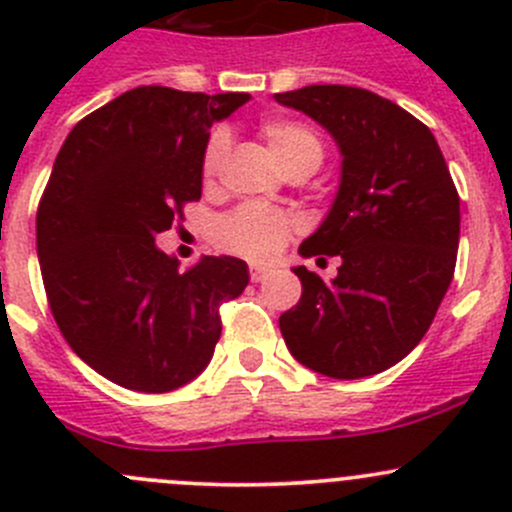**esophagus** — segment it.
<instances>
[{
    "mask_svg": "<svg viewBox=\"0 0 512 512\" xmlns=\"http://www.w3.org/2000/svg\"><path fill=\"white\" fill-rule=\"evenodd\" d=\"M267 275H270V270H267V267H250V280L252 282L267 280Z\"/></svg>",
    "mask_w": 512,
    "mask_h": 512,
    "instance_id": "esophagus-1",
    "label": "esophagus"
}]
</instances>
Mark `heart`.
Listing matches in <instances>:
<instances>
[{"label": "heart", "instance_id": "1", "mask_svg": "<svg viewBox=\"0 0 512 512\" xmlns=\"http://www.w3.org/2000/svg\"><path fill=\"white\" fill-rule=\"evenodd\" d=\"M260 133L285 175H309L322 163V141L304 123L289 121V118H267L260 123ZM225 151L227 133L223 128H215L203 151V175L208 180L218 173ZM289 232H292V220L280 210L267 208V205H242L220 220L215 227V240L227 252L262 262L270 260L285 245Z\"/></svg>", "mask_w": 512, "mask_h": 512}]
</instances>
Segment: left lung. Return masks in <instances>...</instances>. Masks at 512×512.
I'll return each instance as SVG.
<instances>
[{
  "label": "left lung",
  "mask_w": 512,
  "mask_h": 512,
  "mask_svg": "<svg viewBox=\"0 0 512 512\" xmlns=\"http://www.w3.org/2000/svg\"><path fill=\"white\" fill-rule=\"evenodd\" d=\"M334 138L339 188L299 255L339 257L334 280L292 267L297 307L280 317L289 354L329 379H364L423 339L456 270L461 200L433 133L401 106L354 86L275 94ZM324 260V257H319Z\"/></svg>",
  "instance_id": "left-lung-1"
}]
</instances>
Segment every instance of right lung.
<instances>
[{
	"instance_id": "1",
	"label": "right lung",
	"mask_w": 512,
	"mask_h": 512,
	"mask_svg": "<svg viewBox=\"0 0 512 512\" xmlns=\"http://www.w3.org/2000/svg\"><path fill=\"white\" fill-rule=\"evenodd\" d=\"M250 94L141 86L66 136L36 213L51 314L91 369L123 389L163 394L193 381L220 339V304L250 282L237 257L180 270L156 235L203 193L210 126Z\"/></svg>"
}]
</instances>
